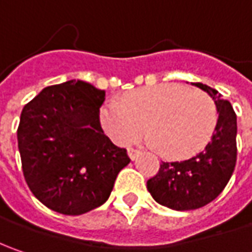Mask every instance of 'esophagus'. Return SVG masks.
I'll return each mask as SVG.
<instances>
[{
	"label": "esophagus",
	"instance_id": "34e87169",
	"mask_svg": "<svg viewBox=\"0 0 252 252\" xmlns=\"http://www.w3.org/2000/svg\"><path fill=\"white\" fill-rule=\"evenodd\" d=\"M127 154H129L130 160H136V158L141 154V151L137 150V149H129V150H127Z\"/></svg>",
	"mask_w": 252,
	"mask_h": 252
}]
</instances>
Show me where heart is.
Masks as SVG:
<instances>
[{"instance_id": "obj_1", "label": "heart", "mask_w": 252, "mask_h": 252, "mask_svg": "<svg viewBox=\"0 0 252 252\" xmlns=\"http://www.w3.org/2000/svg\"><path fill=\"white\" fill-rule=\"evenodd\" d=\"M105 130L122 144L147 137L158 154L185 158L202 150L216 123V103L206 92L179 84H158L109 101L101 111Z\"/></svg>"}]
</instances>
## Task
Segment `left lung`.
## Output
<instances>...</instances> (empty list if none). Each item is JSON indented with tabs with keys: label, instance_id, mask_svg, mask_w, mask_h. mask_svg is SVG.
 <instances>
[{
	"label": "left lung",
	"instance_id": "obj_1",
	"mask_svg": "<svg viewBox=\"0 0 252 252\" xmlns=\"http://www.w3.org/2000/svg\"><path fill=\"white\" fill-rule=\"evenodd\" d=\"M192 85L208 92L216 103L219 118L213 136L205 150L189 160L162 161L156 177L147 181V189L157 203L179 212L202 208L218 198L237 161V116L231 103L209 85Z\"/></svg>",
	"mask_w": 252,
	"mask_h": 252
}]
</instances>
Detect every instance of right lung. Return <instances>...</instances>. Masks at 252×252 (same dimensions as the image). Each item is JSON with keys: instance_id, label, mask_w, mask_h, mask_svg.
Instances as JSON below:
<instances>
[{"instance_id": "add662e5", "label": "right lung", "mask_w": 252, "mask_h": 252, "mask_svg": "<svg viewBox=\"0 0 252 252\" xmlns=\"http://www.w3.org/2000/svg\"><path fill=\"white\" fill-rule=\"evenodd\" d=\"M105 91L70 80L46 87L21 113L18 149L29 189L44 206L78 216L99 208L130 158L103 134Z\"/></svg>"}]
</instances>
